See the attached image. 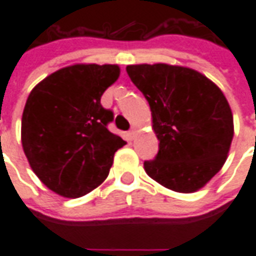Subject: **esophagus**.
<instances>
[{"mask_svg":"<svg viewBox=\"0 0 256 256\" xmlns=\"http://www.w3.org/2000/svg\"><path fill=\"white\" fill-rule=\"evenodd\" d=\"M136 132H137V130H136V128H132V130H130V132H128V134H130V137H132V138H133L134 136H136Z\"/></svg>","mask_w":256,"mask_h":256,"instance_id":"esophagus-1","label":"esophagus"}]
</instances>
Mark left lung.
<instances>
[{
  "instance_id": "left-lung-1",
  "label": "left lung",
  "mask_w": 256,
  "mask_h": 256,
  "mask_svg": "<svg viewBox=\"0 0 256 256\" xmlns=\"http://www.w3.org/2000/svg\"><path fill=\"white\" fill-rule=\"evenodd\" d=\"M128 76L150 102L152 130L159 140L145 172L174 192L206 186L228 159L234 134L225 94L206 75L184 66L132 64Z\"/></svg>"
}]
</instances>
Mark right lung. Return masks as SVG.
Returning <instances> with one entry per match:
<instances>
[{"mask_svg":"<svg viewBox=\"0 0 256 256\" xmlns=\"http://www.w3.org/2000/svg\"><path fill=\"white\" fill-rule=\"evenodd\" d=\"M120 75L118 64H72L31 90L22 116V146L44 185L76 198L106 181L126 144L106 128L114 114L101 96Z\"/></svg>","mask_w":256,"mask_h":256,"instance_id":"right-lung-1","label":"right lung"}]
</instances>
